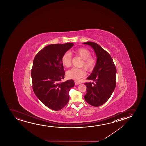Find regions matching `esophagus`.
Wrapping results in <instances>:
<instances>
[{
    "mask_svg": "<svg viewBox=\"0 0 146 146\" xmlns=\"http://www.w3.org/2000/svg\"><path fill=\"white\" fill-rule=\"evenodd\" d=\"M75 84H76V85H79V84H81L80 82H75Z\"/></svg>",
    "mask_w": 146,
    "mask_h": 146,
    "instance_id": "obj_1",
    "label": "esophagus"
}]
</instances>
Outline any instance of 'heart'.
I'll use <instances>...</instances> for the list:
<instances>
[{
    "mask_svg": "<svg viewBox=\"0 0 146 146\" xmlns=\"http://www.w3.org/2000/svg\"><path fill=\"white\" fill-rule=\"evenodd\" d=\"M75 55L79 56L82 58V62L81 64V67H84L87 71H91L93 69L96 65V60L94 57L91 56V52L87 48L81 47L73 51ZM72 56L69 52L64 53L62 58V64L66 67H69L71 65ZM68 78L78 81L86 75V73L82 68H73L68 70L66 73Z\"/></svg>",
    "mask_w": 146,
    "mask_h": 146,
    "instance_id": "b5f03b06",
    "label": "heart"
}]
</instances>
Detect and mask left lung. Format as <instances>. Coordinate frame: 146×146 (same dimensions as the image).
<instances>
[{
	"label": "left lung",
	"instance_id": "8db88e82",
	"mask_svg": "<svg viewBox=\"0 0 146 146\" xmlns=\"http://www.w3.org/2000/svg\"><path fill=\"white\" fill-rule=\"evenodd\" d=\"M83 43L91 46L97 57L96 65L87 78L95 83H84L87 87L84 98L88 104L99 107L107 101L116 87V66L110 54L98 44L92 42Z\"/></svg>",
	"mask_w": 146,
	"mask_h": 146
}]
</instances>
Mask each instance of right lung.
Masks as SVG:
<instances>
[{
    "label": "right lung",
    "mask_w": 146,
    "mask_h": 146,
    "mask_svg": "<svg viewBox=\"0 0 146 146\" xmlns=\"http://www.w3.org/2000/svg\"><path fill=\"white\" fill-rule=\"evenodd\" d=\"M74 44H50L40 50L34 58L31 75L32 88L37 97L51 109H62L69 100V92L74 87L73 80L64 78L63 55Z\"/></svg>",
    "instance_id": "1"
}]
</instances>
